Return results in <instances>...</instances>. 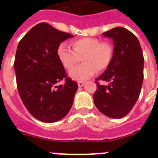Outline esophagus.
Wrapping results in <instances>:
<instances>
[{"label":"esophagus","instance_id":"esophagus-1","mask_svg":"<svg viewBox=\"0 0 158 158\" xmlns=\"http://www.w3.org/2000/svg\"><path fill=\"white\" fill-rule=\"evenodd\" d=\"M77 85H78V86H79V87H82V86L85 85V83H84L83 81H79L77 83Z\"/></svg>","mask_w":158,"mask_h":158}]
</instances>
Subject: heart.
<instances>
[{
  "label": "heart",
  "mask_w": 158,
  "mask_h": 158,
  "mask_svg": "<svg viewBox=\"0 0 158 158\" xmlns=\"http://www.w3.org/2000/svg\"><path fill=\"white\" fill-rule=\"evenodd\" d=\"M73 50L66 43H60L57 55L60 62L66 69H72L81 58V65L69 72L71 79L77 81H85L98 71L105 70L111 65L114 57V47L108 42L99 39L84 37L71 41Z\"/></svg>",
  "instance_id": "b5f03b06"
}]
</instances>
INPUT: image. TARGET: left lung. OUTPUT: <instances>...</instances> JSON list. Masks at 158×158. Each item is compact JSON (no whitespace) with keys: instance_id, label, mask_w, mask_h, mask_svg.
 <instances>
[{"instance_id":"left-lung-1","label":"left lung","mask_w":158,"mask_h":158,"mask_svg":"<svg viewBox=\"0 0 158 158\" xmlns=\"http://www.w3.org/2000/svg\"><path fill=\"white\" fill-rule=\"evenodd\" d=\"M114 43L111 65L98 78L93 101L99 111L113 118L127 115L138 100L143 82L144 58L136 36L127 29L116 27L103 33ZM107 81V86L98 80Z\"/></svg>"}]
</instances>
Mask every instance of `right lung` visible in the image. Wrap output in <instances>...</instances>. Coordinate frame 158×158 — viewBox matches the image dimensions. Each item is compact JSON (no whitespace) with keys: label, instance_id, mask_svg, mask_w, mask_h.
Wrapping results in <instances>:
<instances>
[{"label":"right lung","instance_id":"1","mask_svg":"<svg viewBox=\"0 0 158 158\" xmlns=\"http://www.w3.org/2000/svg\"><path fill=\"white\" fill-rule=\"evenodd\" d=\"M73 36L47 23L32 27L18 44L14 69L19 96L38 120L54 123L69 113L77 83L67 77L57 55L62 42ZM64 79L65 84H56Z\"/></svg>","mask_w":158,"mask_h":158}]
</instances>
